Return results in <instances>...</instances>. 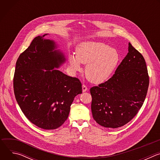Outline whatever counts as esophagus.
<instances>
[{
	"label": "esophagus",
	"instance_id": "esophagus-1",
	"mask_svg": "<svg viewBox=\"0 0 160 160\" xmlns=\"http://www.w3.org/2000/svg\"><path fill=\"white\" fill-rule=\"evenodd\" d=\"M87 90H88L87 87L85 85H82V92H86V91H87Z\"/></svg>",
	"mask_w": 160,
	"mask_h": 160
}]
</instances>
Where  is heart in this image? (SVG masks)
I'll return each instance as SVG.
<instances>
[{
  "label": "heart",
  "mask_w": 160,
  "mask_h": 160,
  "mask_svg": "<svg viewBox=\"0 0 160 160\" xmlns=\"http://www.w3.org/2000/svg\"><path fill=\"white\" fill-rule=\"evenodd\" d=\"M76 53L77 55H70L68 59L71 69L80 72L81 64H86V77L90 82L95 84L106 81L115 71L121 59L117 49L96 41L81 42L77 45Z\"/></svg>",
  "instance_id": "1"
}]
</instances>
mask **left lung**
<instances>
[{
	"label": "left lung",
	"instance_id": "1",
	"mask_svg": "<svg viewBox=\"0 0 160 160\" xmlns=\"http://www.w3.org/2000/svg\"><path fill=\"white\" fill-rule=\"evenodd\" d=\"M128 51L113 76L90 90L93 118L106 128H118L129 122L147 94L149 76L144 58L130 42Z\"/></svg>",
	"mask_w": 160,
	"mask_h": 160
}]
</instances>
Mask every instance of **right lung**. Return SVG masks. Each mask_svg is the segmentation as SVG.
<instances>
[{"label":"right lung","mask_w":160,"mask_h":160,"mask_svg":"<svg viewBox=\"0 0 160 160\" xmlns=\"http://www.w3.org/2000/svg\"><path fill=\"white\" fill-rule=\"evenodd\" d=\"M49 34L35 37L19 56L14 76L16 99L25 117L45 130L61 127L74 98L82 93L80 80L58 70L66 58Z\"/></svg>","instance_id":"obj_1"}]
</instances>
